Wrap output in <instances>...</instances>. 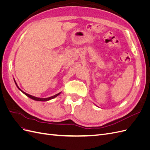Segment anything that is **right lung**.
<instances>
[{
    "label": "right lung",
    "instance_id": "1",
    "mask_svg": "<svg viewBox=\"0 0 150 150\" xmlns=\"http://www.w3.org/2000/svg\"><path fill=\"white\" fill-rule=\"evenodd\" d=\"M13 80H14V82H15V84H16V85L17 86V87L18 88V89H19L21 91H22V92L23 93H24L25 95H26L27 96H28L29 98H31L32 99H34V100H35V101H47L51 100V99H53V98H54L57 97V96H58V95H59V94H61V93H58V94H56V95H54V96H51V97L46 98H37V97H35V96H32V95H30V94H28V93H26L24 92L23 91L21 90V89L19 88V86H17V83H16V81H15L14 78H13Z\"/></svg>",
    "mask_w": 150,
    "mask_h": 150
}]
</instances>
